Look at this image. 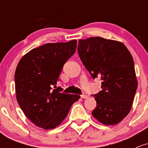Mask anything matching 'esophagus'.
Listing matches in <instances>:
<instances>
[{
	"mask_svg": "<svg viewBox=\"0 0 148 148\" xmlns=\"http://www.w3.org/2000/svg\"><path fill=\"white\" fill-rule=\"evenodd\" d=\"M81 97L83 98V99H87V98L88 97V96L86 95H85V94H82L81 95Z\"/></svg>",
	"mask_w": 148,
	"mask_h": 148,
	"instance_id": "34e87169",
	"label": "esophagus"
}]
</instances>
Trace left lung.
Segmentation results:
<instances>
[{
	"label": "left lung",
	"instance_id": "1",
	"mask_svg": "<svg viewBox=\"0 0 148 148\" xmlns=\"http://www.w3.org/2000/svg\"><path fill=\"white\" fill-rule=\"evenodd\" d=\"M77 49L93 79L101 81L92 115L105 125L119 123L130 113L138 87L130 52L121 42L99 37L79 40Z\"/></svg>",
	"mask_w": 148,
	"mask_h": 148
}]
</instances>
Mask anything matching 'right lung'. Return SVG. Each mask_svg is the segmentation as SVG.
<instances>
[{
	"label": "right lung",
	"instance_id": "right-lung-1",
	"mask_svg": "<svg viewBox=\"0 0 148 148\" xmlns=\"http://www.w3.org/2000/svg\"><path fill=\"white\" fill-rule=\"evenodd\" d=\"M76 40L49 43L32 49L21 59L14 74L16 99L25 116L37 127L58 126L79 95L56 87L64 63L74 54Z\"/></svg>",
	"mask_w": 148,
	"mask_h": 148
}]
</instances>
